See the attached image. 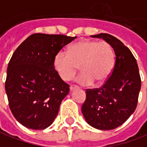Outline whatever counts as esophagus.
Instances as JSON below:
<instances>
[{
  "mask_svg": "<svg viewBox=\"0 0 147 147\" xmlns=\"http://www.w3.org/2000/svg\"><path fill=\"white\" fill-rule=\"evenodd\" d=\"M76 88H77V87H73V86H71V87H70V91H74V90H75V89H76Z\"/></svg>",
  "mask_w": 147,
  "mask_h": 147,
  "instance_id": "34e87169",
  "label": "esophagus"
}]
</instances>
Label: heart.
<instances>
[{
	"instance_id": "b5f03b06",
	"label": "heart",
	"mask_w": 147,
	"mask_h": 147,
	"mask_svg": "<svg viewBox=\"0 0 147 147\" xmlns=\"http://www.w3.org/2000/svg\"><path fill=\"white\" fill-rule=\"evenodd\" d=\"M115 56L111 45L107 42L86 40L77 42L68 48L67 52L60 50L53 59V67L64 81L73 78L78 70L82 71L75 81L88 86L105 82L112 71Z\"/></svg>"
}]
</instances>
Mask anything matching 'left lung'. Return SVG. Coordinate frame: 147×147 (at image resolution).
<instances>
[{"instance_id":"obj_1","label":"left lung","mask_w":147,"mask_h":147,"mask_svg":"<svg viewBox=\"0 0 147 147\" xmlns=\"http://www.w3.org/2000/svg\"><path fill=\"white\" fill-rule=\"evenodd\" d=\"M111 45L115 55L112 72L100 88L86 91L82 113L90 126L101 131L115 129L127 121L137 107L141 78L130 49L107 33L93 35Z\"/></svg>"}]
</instances>
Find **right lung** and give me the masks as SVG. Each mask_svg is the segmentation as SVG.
I'll return each instance as SVG.
<instances>
[{"label":"right lung","mask_w":147,"mask_h":147,"mask_svg":"<svg viewBox=\"0 0 147 147\" xmlns=\"http://www.w3.org/2000/svg\"><path fill=\"white\" fill-rule=\"evenodd\" d=\"M76 38L36 33L13 53L7 68L5 91L11 111L24 127L44 130L56 119L69 85L56 73L53 59Z\"/></svg>","instance_id":"1"}]
</instances>
